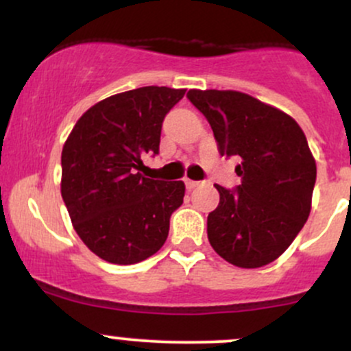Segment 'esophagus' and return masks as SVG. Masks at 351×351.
Returning <instances> with one entry per match:
<instances>
[{
  "label": "esophagus",
  "mask_w": 351,
  "mask_h": 351,
  "mask_svg": "<svg viewBox=\"0 0 351 351\" xmlns=\"http://www.w3.org/2000/svg\"><path fill=\"white\" fill-rule=\"evenodd\" d=\"M184 184H186L188 189H193L196 188L199 184V181H195V180H184Z\"/></svg>",
  "instance_id": "34e87169"
}]
</instances>
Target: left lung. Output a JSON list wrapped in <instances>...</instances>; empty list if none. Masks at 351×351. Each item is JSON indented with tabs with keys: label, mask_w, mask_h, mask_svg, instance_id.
<instances>
[{
	"label": "left lung",
	"mask_w": 351,
	"mask_h": 351,
	"mask_svg": "<svg viewBox=\"0 0 351 351\" xmlns=\"http://www.w3.org/2000/svg\"><path fill=\"white\" fill-rule=\"evenodd\" d=\"M206 117L221 156H237L241 184H215L219 204L208 239L223 259L256 269L280 256L310 215L317 167L299 123L279 108L236 90H189Z\"/></svg>",
	"instance_id": "1"
}]
</instances>
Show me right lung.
Returning a JSON list of instances; mask_svg holds the SVG:
<instances>
[{
	"mask_svg": "<svg viewBox=\"0 0 351 351\" xmlns=\"http://www.w3.org/2000/svg\"><path fill=\"white\" fill-rule=\"evenodd\" d=\"M184 88L140 87L95 104L77 120L60 156V193L84 244L100 259L128 265L160 251L183 204V181L145 178L158 155L165 117Z\"/></svg>",
	"mask_w": 351,
	"mask_h": 351,
	"instance_id": "obj_1",
	"label": "right lung"
}]
</instances>
